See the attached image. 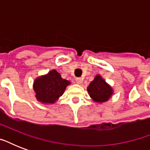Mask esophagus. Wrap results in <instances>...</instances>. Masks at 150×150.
Instances as JSON below:
<instances>
[{
    "mask_svg": "<svg viewBox=\"0 0 150 150\" xmlns=\"http://www.w3.org/2000/svg\"><path fill=\"white\" fill-rule=\"evenodd\" d=\"M82 81H83V79H82V78H76V79H75V82H76L77 84H81L82 82Z\"/></svg>",
    "mask_w": 150,
    "mask_h": 150,
    "instance_id": "obj_1",
    "label": "esophagus"
}]
</instances>
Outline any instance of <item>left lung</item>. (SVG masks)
<instances>
[{
  "label": "left lung",
  "mask_w": 150,
  "mask_h": 150,
  "mask_svg": "<svg viewBox=\"0 0 150 150\" xmlns=\"http://www.w3.org/2000/svg\"><path fill=\"white\" fill-rule=\"evenodd\" d=\"M89 96L93 101L98 103L106 102L113 94V89L100 75H96L93 81L87 88Z\"/></svg>",
  "instance_id": "obj_1"
}]
</instances>
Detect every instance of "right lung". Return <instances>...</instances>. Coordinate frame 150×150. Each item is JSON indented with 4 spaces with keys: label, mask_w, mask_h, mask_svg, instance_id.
I'll return each mask as SVG.
<instances>
[{
    "label": "right lung",
    "mask_w": 150,
    "mask_h": 150,
    "mask_svg": "<svg viewBox=\"0 0 150 150\" xmlns=\"http://www.w3.org/2000/svg\"><path fill=\"white\" fill-rule=\"evenodd\" d=\"M70 84L64 79L56 70H52L47 75L37 78L33 83L36 97L40 102L54 103L62 96L67 86Z\"/></svg>",
    "instance_id": "add662e5"
}]
</instances>
